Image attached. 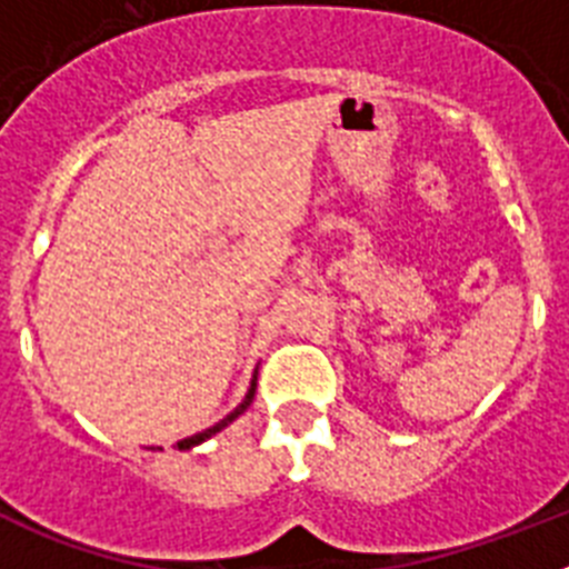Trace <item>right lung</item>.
<instances>
[{
    "mask_svg": "<svg viewBox=\"0 0 569 569\" xmlns=\"http://www.w3.org/2000/svg\"><path fill=\"white\" fill-rule=\"evenodd\" d=\"M256 376H259V370H256L253 373V379H250V387H248V393H244V399H241V405L239 407H233V410H230L228 416H224L222 421H216L213 427H208V430H202V433H196V436H188V439H182L179 441V450H190V447H199L202 445V441H208L210 436H216V433H222L224 427L228 425H233L236 419H239L241 413H244V410H248L250 405H253V399H256ZM159 450H162V447H159Z\"/></svg>",
    "mask_w": 569,
    "mask_h": 569,
    "instance_id": "add662e5",
    "label": "right lung"
}]
</instances>
